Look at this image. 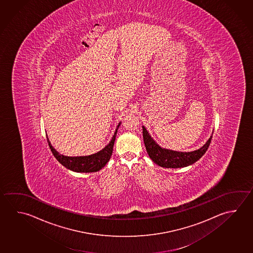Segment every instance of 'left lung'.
<instances>
[{
	"instance_id": "8db88e82",
	"label": "left lung",
	"mask_w": 253,
	"mask_h": 253,
	"mask_svg": "<svg viewBox=\"0 0 253 253\" xmlns=\"http://www.w3.org/2000/svg\"><path fill=\"white\" fill-rule=\"evenodd\" d=\"M143 139L146 152L155 164L164 168H183L195 164L205 154L211 141V137L197 150L192 152H177L163 148L151 137L148 131L143 126Z\"/></svg>"
}]
</instances>
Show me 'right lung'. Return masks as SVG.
I'll use <instances>...</instances> for the list:
<instances>
[{"mask_svg":"<svg viewBox=\"0 0 253 253\" xmlns=\"http://www.w3.org/2000/svg\"><path fill=\"white\" fill-rule=\"evenodd\" d=\"M121 123L117 126L116 132L112 137L111 141L109 142V144L107 146H105L102 150L91 155L76 156V157L65 156V155H60L53 146H51L48 137H47V141L56 159L58 160V162L66 168L69 169L76 172H96L99 169H101L110 159L113 153L114 144L116 141V133Z\"/></svg>","mask_w":253,"mask_h":253,"instance_id":"obj_1","label":"right lung"}]
</instances>
